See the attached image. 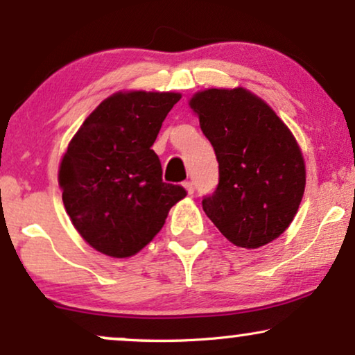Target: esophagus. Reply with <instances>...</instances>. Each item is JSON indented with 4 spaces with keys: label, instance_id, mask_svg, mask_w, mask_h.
<instances>
[{
    "label": "esophagus",
    "instance_id": "1",
    "mask_svg": "<svg viewBox=\"0 0 355 355\" xmlns=\"http://www.w3.org/2000/svg\"><path fill=\"white\" fill-rule=\"evenodd\" d=\"M184 187L187 189V192H189V194H194V191H196L194 182H192V181H186V182H184Z\"/></svg>",
    "mask_w": 355,
    "mask_h": 355
}]
</instances>
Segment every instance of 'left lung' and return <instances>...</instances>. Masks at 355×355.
<instances>
[{
	"mask_svg": "<svg viewBox=\"0 0 355 355\" xmlns=\"http://www.w3.org/2000/svg\"><path fill=\"white\" fill-rule=\"evenodd\" d=\"M189 105L218 163V184L204 196V212L237 247L258 248L278 239L298 211L306 184L291 131L245 89L199 92Z\"/></svg>",
	"mask_w": 355,
	"mask_h": 355,
	"instance_id": "8db88e82",
	"label": "left lung"
}]
</instances>
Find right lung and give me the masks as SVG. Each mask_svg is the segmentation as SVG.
<instances>
[{"instance_id":"1","label":"right lung","mask_w":355,"mask_h":355,"mask_svg":"<svg viewBox=\"0 0 355 355\" xmlns=\"http://www.w3.org/2000/svg\"><path fill=\"white\" fill-rule=\"evenodd\" d=\"M179 94H115L90 113L59 169L62 200L78 234L95 250L125 258L138 253L186 198L163 181L153 143Z\"/></svg>"}]
</instances>
